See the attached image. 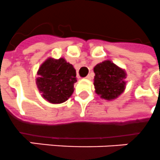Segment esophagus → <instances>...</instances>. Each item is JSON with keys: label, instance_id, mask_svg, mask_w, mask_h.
<instances>
[{"label": "esophagus", "instance_id": "34e87169", "mask_svg": "<svg viewBox=\"0 0 160 160\" xmlns=\"http://www.w3.org/2000/svg\"><path fill=\"white\" fill-rule=\"evenodd\" d=\"M85 79H86V80H90V79H91V76H89V75H88V76L85 77Z\"/></svg>", "mask_w": 160, "mask_h": 160}]
</instances>
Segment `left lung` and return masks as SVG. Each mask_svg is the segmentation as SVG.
<instances>
[{"instance_id":"left-lung-1","label":"left lung","mask_w":160,"mask_h":160,"mask_svg":"<svg viewBox=\"0 0 160 160\" xmlns=\"http://www.w3.org/2000/svg\"><path fill=\"white\" fill-rule=\"evenodd\" d=\"M93 72L95 74L93 80L95 93L100 98L112 100L125 90L126 71L109 60L96 65Z\"/></svg>"}]
</instances>
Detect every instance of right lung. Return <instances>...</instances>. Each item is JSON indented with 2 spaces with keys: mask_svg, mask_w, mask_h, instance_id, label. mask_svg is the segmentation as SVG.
Returning a JSON list of instances; mask_svg holds the SVG:
<instances>
[{
  "mask_svg": "<svg viewBox=\"0 0 160 160\" xmlns=\"http://www.w3.org/2000/svg\"><path fill=\"white\" fill-rule=\"evenodd\" d=\"M36 84L42 98L51 103L67 101L74 92L76 72L64 58H49L40 66L37 72Z\"/></svg>",
  "mask_w": 160,
  "mask_h": 160,
  "instance_id": "add662e5",
  "label": "right lung"
}]
</instances>
